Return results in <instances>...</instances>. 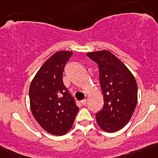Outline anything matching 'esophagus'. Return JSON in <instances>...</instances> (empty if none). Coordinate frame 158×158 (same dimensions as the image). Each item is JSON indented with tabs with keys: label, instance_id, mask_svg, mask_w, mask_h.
Wrapping results in <instances>:
<instances>
[{
	"label": "esophagus",
	"instance_id": "1",
	"mask_svg": "<svg viewBox=\"0 0 158 158\" xmlns=\"http://www.w3.org/2000/svg\"><path fill=\"white\" fill-rule=\"evenodd\" d=\"M81 103H82V105L85 106V105H86V103H87V100H86V99H85V100H82V101H81Z\"/></svg>",
	"mask_w": 158,
	"mask_h": 158
}]
</instances>
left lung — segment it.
<instances>
[{
	"mask_svg": "<svg viewBox=\"0 0 158 158\" xmlns=\"http://www.w3.org/2000/svg\"><path fill=\"white\" fill-rule=\"evenodd\" d=\"M98 64L103 109L96 114L99 127L107 133L122 129L129 122L137 103V84L129 69L107 50L86 54Z\"/></svg>",
	"mask_w": 158,
	"mask_h": 158,
	"instance_id": "left-lung-1",
	"label": "left lung"
}]
</instances>
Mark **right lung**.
Listing matches in <instances>:
<instances>
[{"mask_svg": "<svg viewBox=\"0 0 158 158\" xmlns=\"http://www.w3.org/2000/svg\"><path fill=\"white\" fill-rule=\"evenodd\" d=\"M73 52L59 51L45 61L29 88L32 115L46 132L63 136L72 127L79 107L63 82V72Z\"/></svg>", "mask_w": 158, "mask_h": 158, "instance_id": "obj_1", "label": "right lung"}]
</instances>
